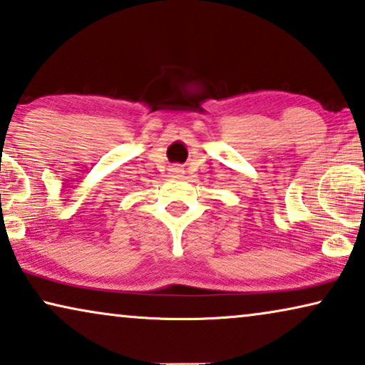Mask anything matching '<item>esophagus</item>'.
Returning <instances> with one entry per match:
<instances>
[{
    "mask_svg": "<svg viewBox=\"0 0 365 365\" xmlns=\"http://www.w3.org/2000/svg\"><path fill=\"white\" fill-rule=\"evenodd\" d=\"M170 173H172V175H182L183 168H182L180 165H178V163H175V165L170 167Z\"/></svg>",
    "mask_w": 365,
    "mask_h": 365,
    "instance_id": "34e87169",
    "label": "esophagus"
}]
</instances>
